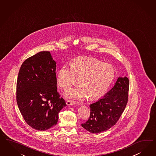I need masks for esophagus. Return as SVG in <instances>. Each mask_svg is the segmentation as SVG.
I'll return each mask as SVG.
<instances>
[{"mask_svg": "<svg viewBox=\"0 0 156 156\" xmlns=\"http://www.w3.org/2000/svg\"><path fill=\"white\" fill-rule=\"evenodd\" d=\"M77 102L75 101H73V100H68L66 101V104H67V105H75L76 104Z\"/></svg>", "mask_w": 156, "mask_h": 156, "instance_id": "34e87169", "label": "esophagus"}]
</instances>
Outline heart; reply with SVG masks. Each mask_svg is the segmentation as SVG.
<instances>
[{
    "label": "heart",
    "mask_w": 156,
    "mask_h": 156,
    "mask_svg": "<svg viewBox=\"0 0 156 156\" xmlns=\"http://www.w3.org/2000/svg\"><path fill=\"white\" fill-rule=\"evenodd\" d=\"M62 65L56 73V81L64 90L78 83L75 88L65 93L68 98L90 100L101 98L111 85L115 75V68L111 64L102 62L96 58L79 57Z\"/></svg>",
    "instance_id": "heart-1"
}]
</instances>
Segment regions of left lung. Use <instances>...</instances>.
Masks as SVG:
<instances>
[{
    "label": "left lung",
    "instance_id": "1",
    "mask_svg": "<svg viewBox=\"0 0 156 156\" xmlns=\"http://www.w3.org/2000/svg\"><path fill=\"white\" fill-rule=\"evenodd\" d=\"M129 81L127 77H119L114 85L98 101L90 104L88 120L81 126L92 133L106 131L119 120L128 100Z\"/></svg>",
    "mask_w": 156,
    "mask_h": 156
}]
</instances>
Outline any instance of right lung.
<instances>
[{"label":"right lung","instance_id":"add662e5","mask_svg":"<svg viewBox=\"0 0 156 156\" xmlns=\"http://www.w3.org/2000/svg\"><path fill=\"white\" fill-rule=\"evenodd\" d=\"M56 62L49 51H41L24 62L16 84V101L23 119L32 128L46 130L58 123L66 106L57 90Z\"/></svg>","mask_w":156,"mask_h":156}]
</instances>
